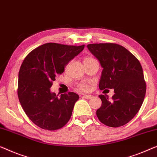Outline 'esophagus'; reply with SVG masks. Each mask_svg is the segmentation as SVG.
I'll use <instances>...</instances> for the list:
<instances>
[{
  "label": "esophagus",
  "mask_w": 157,
  "mask_h": 157,
  "mask_svg": "<svg viewBox=\"0 0 157 157\" xmlns=\"http://www.w3.org/2000/svg\"><path fill=\"white\" fill-rule=\"evenodd\" d=\"M83 97L84 98H86V99H91L93 98V95H83Z\"/></svg>",
  "instance_id": "esophagus-1"
}]
</instances>
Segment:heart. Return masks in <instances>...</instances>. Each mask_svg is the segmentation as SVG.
Masks as SVG:
<instances>
[{"mask_svg": "<svg viewBox=\"0 0 157 157\" xmlns=\"http://www.w3.org/2000/svg\"><path fill=\"white\" fill-rule=\"evenodd\" d=\"M91 59H93V58L89 57V56H87V57H86L85 59H84L83 62H86V61H89ZM89 88H90L89 83H86V82H83V83L78 84V86H77V89L79 90H81V91H85V92L88 91V90H89Z\"/></svg>", "mask_w": 157, "mask_h": 157, "instance_id": "1", "label": "heart"}]
</instances>
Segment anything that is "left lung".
<instances>
[{"label":"left lung","instance_id":"8db88e82","mask_svg":"<svg viewBox=\"0 0 157 157\" xmlns=\"http://www.w3.org/2000/svg\"><path fill=\"white\" fill-rule=\"evenodd\" d=\"M87 47L103 68L99 88H114L115 93L111 101L108 95H99L102 105L96 111L97 117L108 127L124 125L140 110L146 94L141 63L120 44L99 43L88 44Z\"/></svg>","mask_w":157,"mask_h":157}]
</instances>
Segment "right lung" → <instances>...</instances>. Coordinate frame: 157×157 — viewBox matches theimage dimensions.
Wrapping results in <instances>:
<instances>
[{
	"mask_svg": "<svg viewBox=\"0 0 157 157\" xmlns=\"http://www.w3.org/2000/svg\"><path fill=\"white\" fill-rule=\"evenodd\" d=\"M84 46L46 43L25 58L18 74V98L28 117L40 128L56 130L71 118L78 95L69 92L59 97L50 88L56 75L63 73Z\"/></svg>",
	"mask_w": 157,
	"mask_h": 157,
	"instance_id": "1",
	"label": "right lung"
}]
</instances>
